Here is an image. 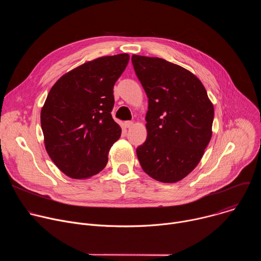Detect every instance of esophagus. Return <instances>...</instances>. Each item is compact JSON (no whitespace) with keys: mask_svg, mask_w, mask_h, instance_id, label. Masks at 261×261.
Wrapping results in <instances>:
<instances>
[{"mask_svg":"<svg viewBox=\"0 0 261 261\" xmlns=\"http://www.w3.org/2000/svg\"><path fill=\"white\" fill-rule=\"evenodd\" d=\"M133 125H134V124H133V122H131V121H127V122H125V127H126V128H128V129H129V128H132V127H133Z\"/></svg>","mask_w":261,"mask_h":261,"instance_id":"34e87169","label":"esophagus"}]
</instances>
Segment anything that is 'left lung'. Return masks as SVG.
Here are the masks:
<instances>
[{
  "instance_id": "8db88e82",
  "label": "left lung",
  "mask_w": 261,
  "mask_h": 261,
  "mask_svg": "<svg viewBox=\"0 0 261 261\" xmlns=\"http://www.w3.org/2000/svg\"><path fill=\"white\" fill-rule=\"evenodd\" d=\"M145 94L146 140L136 148L145 173L175 182L199 163L212 137L214 106L201 82L187 69L160 58L132 56Z\"/></svg>"
}]
</instances>
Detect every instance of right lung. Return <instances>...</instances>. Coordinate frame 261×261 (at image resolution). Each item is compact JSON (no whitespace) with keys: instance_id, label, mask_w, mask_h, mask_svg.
Listing matches in <instances>:
<instances>
[{"instance_id":"add662e5","label":"right lung","mask_w":261,"mask_h":261,"mask_svg":"<svg viewBox=\"0 0 261 261\" xmlns=\"http://www.w3.org/2000/svg\"><path fill=\"white\" fill-rule=\"evenodd\" d=\"M129 55L102 57L71 70L54 85L41 109L46 152L72 178H87L107 164L109 148L121 136L111 117L114 86Z\"/></svg>"}]
</instances>
